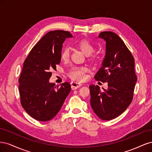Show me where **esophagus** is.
Masks as SVG:
<instances>
[{"instance_id":"34e87169","label":"esophagus","mask_w":152,"mask_h":152,"mask_svg":"<svg viewBox=\"0 0 152 152\" xmlns=\"http://www.w3.org/2000/svg\"><path fill=\"white\" fill-rule=\"evenodd\" d=\"M82 84L81 83H79V82H71V87L73 90L77 89L80 87Z\"/></svg>"}]
</instances>
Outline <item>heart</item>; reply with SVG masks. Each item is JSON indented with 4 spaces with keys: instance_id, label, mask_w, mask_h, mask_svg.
<instances>
[{
    "instance_id": "1",
    "label": "heart",
    "mask_w": 152,
    "mask_h": 152,
    "mask_svg": "<svg viewBox=\"0 0 152 152\" xmlns=\"http://www.w3.org/2000/svg\"><path fill=\"white\" fill-rule=\"evenodd\" d=\"M77 47L79 48L86 56H89L90 59L92 61H95L97 59V56L96 55H91L93 53L94 50V46L89 40L83 39L77 44ZM70 56V52L67 48H64L62 49L61 52V58L63 60H67ZM87 71V69L86 67H73L69 71L68 75V77L73 80L81 81L85 79V73Z\"/></svg>"
}]
</instances>
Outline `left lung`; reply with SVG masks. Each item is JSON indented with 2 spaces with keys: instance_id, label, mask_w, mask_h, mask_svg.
<instances>
[{
  "instance_id": "8db88e82",
  "label": "left lung",
  "mask_w": 152,
  "mask_h": 152,
  "mask_svg": "<svg viewBox=\"0 0 152 152\" xmlns=\"http://www.w3.org/2000/svg\"><path fill=\"white\" fill-rule=\"evenodd\" d=\"M99 38L106 42L102 66L94 79L108 82V89L101 91L98 86H89L91 106L97 116L110 121L121 115L133 98L137 77L134 59L123 40L112 31H102Z\"/></svg>"
}]
</instances>
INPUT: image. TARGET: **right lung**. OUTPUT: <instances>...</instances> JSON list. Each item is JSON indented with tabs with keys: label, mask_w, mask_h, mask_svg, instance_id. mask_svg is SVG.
<instances>
[{
	"label": "right lung",
	"mask_w": 152,
	"mask_h": 152,
	"mask_svg": "<svg viewBox=\"0 0 152 152\" xmlns=\"http://www.w3.org/2000/svg\"><path fill=\"white\" fill-rule=\"evenodd\" d=\"M72 37L67 31H50L35 45L25 60L19 78L21 104L37 121L53 118L71 91L68 82L56 86L50 83L49 79L50 71L56 70L61 61L63 43Z\"/></svg>",
	"instance_id": "right-lung-1"
}]
</instances>
